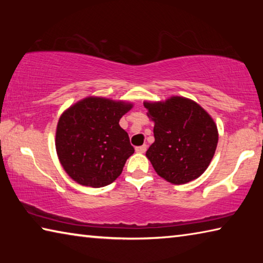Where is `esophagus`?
Masks as SVG:
<instances>
[{
    "label": "esophagus",
    "mask_w": 263,
    "mask_h": 263,
    "mask_svg": "<svg viewBox=\"0 0 263 263\" xmlns=\"http://www.w3.org/2000/svg\"><path fill=\"white\" fill-rule=\"evenodd\" d=\"M146 149H147V146H146V145L138 146V147H136V152L137 153H145Z\"/></svg>",
    "instance_id": "34e87169"
}]
</instances>
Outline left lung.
<instances>
[{
	"mask_svg": "<svg viewBox=\"0 0 263 263\" xmlns=\"http://www.w3.org/2000/svg\"><path fill=\"white\" fill-rule=\"evenodd\" d=\"M154 122V142L146 152L154 171L173 184L201 176L210 164L218 144L215 121L195 101L172 96L144 102Z\"/></svg>",
	"mask_w": 263,
	"mask_h": 263,
	"instance_id": "obj_1",
	"label": "left lung"
}]
</instances>
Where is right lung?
Listing matches in <instances>:
<instances>
[{
	"label": "right lung",
	"instance_id": "add662e5",
	"mask_svg": "<svg viewBox=\"0 0 263 263\" xmlns=\"http://www.w3.org/2000/svg\"><path fill=\"white\" fill-rule=\"evenodd\" d=\"M132 106L130 102L89 96L62 112L55 131V149L70 179L84 186L101 188L122 174L135 148L119 119Z\"/></svg>",
	"mask_w": 263,
	"mask_h": 263
}]
</instances>
